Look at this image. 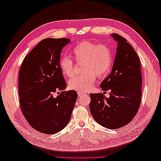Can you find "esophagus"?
Returning a JSON list of instances; mask_svg holds the SVG:
<instances>
[{
    "label": "esophagus",
    "instance_id": "esophagus-1",
    "mask_svg": "<svg viewBox=\"0 0 161 161\" xmlns=\"http://www.w3.org/2000/svg\"><path fill=\"white\" fill-rule=\"evenodd\" d=\"M78 97H81V96H83V95H84V93H81V92H78Z\"/></svg>",
    "mask_w": 161,
    "mask_h": 161
}]
</instances>
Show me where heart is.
I'll list each match as a JSON object with an SVG mask.
<instances>
[{"mask_svg":"<svg viewBox=\"0 0 161 161\" xmlns=\"http://www.w3.org/2000/svg\"><path fill=\"white\" fill-rule=\"evenodd\" d=\"M73 53L77 64H83V74L72 77L68 86L72 90L84 93L93 87L95 76L99 78L106 76L110 71L113 54L111 50L104 43H97L89 41H83L74 47ZM59 68L67 77L75 74V64L70 58L61 57Z\"/></svg>","mask_w":161,"mask_h":161,"instance_id":"b5f03b06","label":"heart"}]
</instances>
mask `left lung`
<instances>
[{
    "label": "left lung",
    "instance_id": "8db88e82",
    "mask_svg": "<svg viewBox=\"0 0 161 161\" xmlns=\"http://www.w3.org/2000/svg\"><path fill=\"white\" fill-rule=\"evenodd\" d=\"M111 36L118 43L111 73L100 84L103 93L90 94V111L94 119L104 127L116 129L134 118L142 96V74L140 59L126 39L118 34Z\"/></svg>",
    "mask_w": 161,
    "mask_h": 161
}]
</instances>
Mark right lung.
<instances>
[{
    "label": "right lung",
    "instance_id": "add662e5",
    "mask_svg": "<svg viewBox=\"0 0 161 161\" xmlns=\"http://www.w3.org/2000/svg\"><path fill=\"white\" fill-rule=\"evenodd\" d=\"M70 42L42 40L24 58L19 70L20 109L29 125L41 133L54 134L66 127L77 100L76 91H64L66 83L59 68L61 50ZM56 92L60 95L54 98Z\"/></svg>",
    "mask_w": 161,
    "mask_h": 161
}]
</instances>
